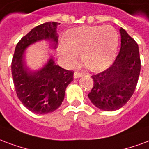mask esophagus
Returning <instances> with one entry per match:
<instances>
[{"mask_svg":"<svg viewBox=\"0 0 149 149\" xmlns=\"http://www.w3.org/2000/svg\"><path fill=\"white\" fill-rule=\"evenodd\" d=\"M82 75V74L79 73V72H78V71H75L74 74V79H78V78H80Z\"/></svg>","mask_w":149,"mask_h":149,"instance_id":"esophagus-1","label":"esophagus"}]
</instances>
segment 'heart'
<instances>
[{
    "instance_id": "obj_1",
    "label": "heart",
    "mask_w": 149,
    "mask_h": 149,
    "mask_svg": "<svg viewBox=\"0 0 149 149\" xmlns=\"http://www.w3.org/2000/svg\"><path fill=\"white\" fill-rule=\"evenodd\" d=\"M119 39L117 31L109 26H84L70 30L65 42L60 44L62 57L73 64L76 55L88 69L99 71L109 67L114 61Z\"/></svg>"
}]
</instances>
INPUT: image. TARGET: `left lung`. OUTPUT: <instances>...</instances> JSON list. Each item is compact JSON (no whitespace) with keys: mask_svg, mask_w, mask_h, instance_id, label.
<instances>
[{"mask_svg":"<svg viewBox=\"0 0 149 149\" xmlns=\"http://www.w3.org/2000/svg\"><path fill=\"white\" fill-rule=\"evenodd\" d=\"M120 33V49L113 63L91 76L94 85L88 97L104 111H114L128 102L135 91L141 71L138 44L122 28Z\"/></svg>","mask_w":149,"mask_h":149,"instance_id":"1","label":"left lung"}]
</instances>
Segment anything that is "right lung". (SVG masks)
<instances>
[{
    "label": "right lung",
    "instance_id": "obj_1",
    "mask_svg": "<svg viewBox=\"0 0 149 149\" xmlns=\"http://www.w3.org/2000/svg\"><path fill=\"white\" fill-rule=\"evenodd\" d=\"M59 23L47 22L32 29L17 44L12 60V75L17 97L26 108L37 114H46L61 106L66 88L73 81L74 72L65 70L51 58L44 67L31 71L24 63V51L37 41L49 40L58 45L56 29Z\"/></svg>",
    "mask_w": 149,
    "mask_h": 149
}]
</instances>
